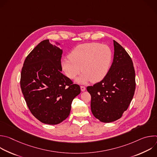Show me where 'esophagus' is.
Returning <instances> with one entry per match:
<instances>
[{"instance_id": "obj_1", "label": "esophagus", "mask_w": 157, "mask_h": 157, "mask_svg": "<svg viewBox=\"0 0 157 157\" xmlns=\"http://www.w3.org/2000/svg\"><path fill=\"white\" fill-rule=\"evenodd\" d=\"M81 90L82 91H84L86 90V87L84 86H81Z\"/></svg>"}]
</instances>
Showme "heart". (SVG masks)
Masks as SVG:
<instances>
[{"instance_id": "heart-1", "label": "heart", "mask_w": 157, "mask_h": 157, "mask_svg": "<svg viewBox=\"0 0 157 157\" xmlns=\"http://www.w3.org/2000/svg\"><path fill=\"white\" fill-rule=\"evenodd\" d=\"M68 57L61 61L62 70L71 79L81 71L82 73L77 81L85 84L90 81L98 82L105 78L110 69L113 54L106 44L86 43L74 48Z\"/></svg>"}]
</instances>
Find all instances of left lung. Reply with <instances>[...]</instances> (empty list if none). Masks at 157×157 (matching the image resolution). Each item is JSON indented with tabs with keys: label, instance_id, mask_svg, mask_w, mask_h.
Wrapping results in <instances>:
<instances>
[{
	"label": "left lung",
	"instance_id": "1",
	"mask_svg": "<svg viewBox=\"0 0 157 157\" xmlns=\"http://www.w3.org/2000/svg\"><path fill=\"white\" fill-rule=\"evenodd\" d=\"M114 47V59L108 75L93 86L87 87L91 96L92 113L105 123L114 122L122 117L136 90V73L132 60L115 40Z\"/></svg>",
	"mask_w": 157,
	"mask_h": 157
}]
</instances>
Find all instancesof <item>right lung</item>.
Here are the masks:
<instances>
[{
    "label": "right lung",
    "instance_id": "1",
    "mask_svg": "<svg viewBox=\"0 0 157 157\" xmlns=\"http://www.w3.org/2000/svg\"><path fill=\"white\" fill-rule=\"evenodd\" d=\"M62 50L41 41L29 54L22 67L20 87L31 113L44 124L56 125L70 115L80 86L61 73Z\"/></svg>",
    "mask_w": 157,
    "mask_h": 157
}]
</instances>
